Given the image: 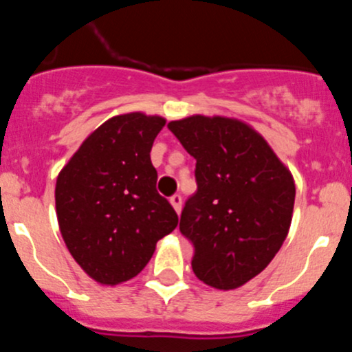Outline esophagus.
Returning <instances> with one entry per match:
<instances>
[{
	"instance_id": "obj_1",
	"label": "esophagus",
	"mask_w": 352,
	"mask_h": 352,
	"mask_svg": "<svg viewBox=\"0 0 352 352\" xmlns=\"http://www.w3.org/2000/svg\"><path fill=\"white\" fill-rule=\"evenodd\" d=\"M170 201V204H173V208L174 210H176V213H179V211H182V203H183V197L179 194H174L173 197L169 199Z\"/></svg>"
}]
</instances>
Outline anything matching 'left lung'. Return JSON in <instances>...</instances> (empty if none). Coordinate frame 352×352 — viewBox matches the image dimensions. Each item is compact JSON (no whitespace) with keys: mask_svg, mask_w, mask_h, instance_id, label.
Instances as JSON below:
<instances>
[{"mask_svg":"<svg viewBox=\"0 0 352 352\" xmlns=\"http://www.w3.org/2000/svg\"><path fill=\"white\" fill-rule=\"evenodd\" d=\"M167 126L197 162V192L179 220L194 245L192 270L214 289L241 287L287 238L296 195L291 170L259 132L234 118L195 114Z\"/></svg>","mask_w":352,"mask_h":352,"instance_id":"8db88e82","label":"left lung"}]
</instances>
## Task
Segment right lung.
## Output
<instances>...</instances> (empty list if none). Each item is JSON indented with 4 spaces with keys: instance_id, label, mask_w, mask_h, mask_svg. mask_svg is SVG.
<instances>
[{
    "instance_id": "add662e5",
    "label": "right lung",
    "mask_w": 352,
    "mask_h": 352,
    "mask_svg": "<svg viewBox=\"0 0 352 352\" xmlns=\"http://www.w3.org/2000/svg\"><path fill=\"white\" fill-rule=\"evenodd\" d=\"M162 116L120 114L80 144L56 179V214L68 252L102 285L142 272L178 214L157 192L149 151Z\"/></svg>"
}]
</instances>
